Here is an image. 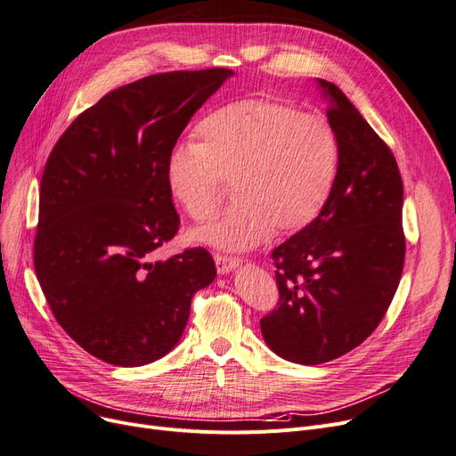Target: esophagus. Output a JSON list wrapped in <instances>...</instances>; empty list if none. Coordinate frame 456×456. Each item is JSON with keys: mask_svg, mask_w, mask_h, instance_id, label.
<instances>
[{"mask_svg": "<svg viewBox=\"0 0 456 456\" xmlns=\"http://www.w3.org/2000/svg\"><path fill=\"white\" fill-rule=\"evenodd\" d=\"M215 264L218 273H230L232 269L238 267L241 264V258H235V256H228V254H216L215 256Z\"/></svg>", "mask_w": 456, "mask_h": 456, "instance_id": "1", "label": "esophagus"}]
</instances>
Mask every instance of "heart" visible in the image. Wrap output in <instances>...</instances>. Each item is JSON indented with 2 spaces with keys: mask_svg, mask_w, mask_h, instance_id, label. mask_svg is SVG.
I'll use <instances>...</instances> for the list:
<instances>
[{
  "mask_svg": "<svg viewBox=\"0 0 456 456\" xmlns=\"http://www.w3.org/2000/svg\"><path fill=\"white\" fill-rule=\"evenodd\" d=\"M200 145L170 153L167 183L196 223L213 218L235 183L240 200L218 221L192 232L198 243L247 250L275 228L291 235L313 224L333 191L340 145L333 125L279 99H243L198 125Z\"/></svg>",
  "mask_w": 456,
  "mask_h": 456,
  "instance_id": "obj_1",
  "label": "heart"
}]
</instances>
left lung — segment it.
Returning <instances> with one entry per match:
<instances>
[{"label": "left lung", "instance_id": "1", "mask_svg": "<svg viewBox=\"0 0 456 456\" xmlns=\"http://www.w3.org/2000/svg\"><path fill=\"white\" fill-rule=\"evenodd\" d=\"M320 86L340 145L337 179L316 221L273 250L279 303L260 320L269 348L299 365L333 361L372 335L406 256L393 151L335 84Z\"/></svg>", "mask_w": 456, "mask_h": 456}]
</instances>
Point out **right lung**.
<instances>
[{
	"label": "right lung",
	"instance_id": "right-lung-1",
	"mask_svg": "<svg viewBox=\"0 0 456 456\" xmlns=\"http://www.w3.org/2000/svg\"><path fill=\"white\" fill-rule=\"evenodd\" d=\"M230 69L159 72L84 110L48 155L33 265L50 311L94 357L142 367L179 342L198 289L216 269L204 247L167 262L179 230L167 162Z\"/></svg>",
	"mask_w": 456,
	"mask_h": 456
}]
</instances>
